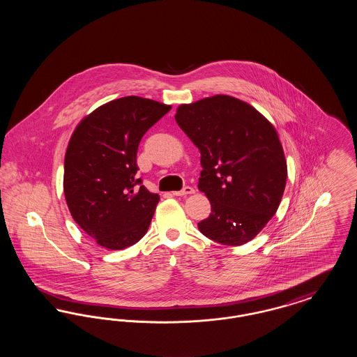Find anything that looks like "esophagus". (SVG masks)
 <instances>
[{
    "instance_id": "obj_1",
    "label": "esophagus",
    "mask_w": 357,
    "mask_h": 357,
    "mask_svg": "<svg viewBox=\"0 0 357 357\" xmlns=\"http://www.w3.org/2000/svg\"><path fill=\"white\" fill-rule=\"evenodd\" d=\"M195 192V190L192 188V187L186 186L185 188H182L181 191H174L172 194L175 195V197H186V195H191V194H194Z\"/></svg>"
}]
</instances>
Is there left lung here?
I'll list each match as a JSON object with an SVG mask.
<instances>
[{
  "label": "left lung",
  "mask_w": 357,
  "mask_h": 357,
  "mask_svg": "<svg viewBox=\"0 0 357 357\" xmlns=\"http://www.w3.org/2000/svg\"><path fill=\"white\" fill-rule=\"evenodd\" d=\"M175 120L201 153L198 188L211 204L201 233L230 246L252 241L272 220L287 185L277 130L253 105L227 95L181 104Z\"/></svg>",
  "instance_id": "8db88e82"
}]
</instances>
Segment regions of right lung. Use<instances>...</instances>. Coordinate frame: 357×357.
Instances as JSON below:
<instances>
[{"instance_id": "obj_1", "label": "right lung", "mask_w": 357, "mask_h": 357, "mask_svg": "<svg viewBox=\"0 0 357 357\" xmlns=\"http://www.w3.org/2000/svg\"><path fill=\"white\" fill-rule=\"evenodd\" d=\"M171 105L139 96L105 102L76 126L64 160V195L75 222L109 250L147 233L159 195L139 186L136 153Z\"/></svg>"}]
</instances>
